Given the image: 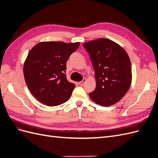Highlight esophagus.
Returning <instances> with one entry per match:
<instances>
[{
	"instance_id": "1",
	"label": "esophagus",
	"mask_w": 158,
	"mask_h": 158,
	"mask_svg": "<svg viewBox=\"0 0 158 158\" xmlns=\"http://www.w3.org/2000/svg\"><path fill=\"white\" fill-rule=\"evenodd\" d=\"M85 82H86V78H84L82 81H81V82H79V85H83Z\"/></svg>"
}]
</instances>
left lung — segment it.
I'll return each instance as SVG.
<instances>
[{
    "label": "left lung",
    "mask_w": 158,
    "mask_h": 158,
    "mask_svg": "<svg viewBox=\"0 0 158 158\" xmlns=\"http://www.w3.org/2000/svg\"><path fill=\"white\" fill-rule=\"evenodd\" d=\"M95 70L96 87L89 94L97 104L110 106L125 96L132 82L130 58L123 47L106 38L83 44Z\"/></svg>",
    "instance_id": "left-lung-1"
}]
</instances>
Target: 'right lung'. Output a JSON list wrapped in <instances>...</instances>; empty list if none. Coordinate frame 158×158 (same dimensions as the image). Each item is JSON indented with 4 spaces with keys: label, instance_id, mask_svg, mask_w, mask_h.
<instances>
[{
    "label": "right lung",
    "instance_id": "obj_1",
    "mask_svg": "<svg viewBox=\"0 0 158 158\" xmlns=\"http://www.w3.org/2000/svg\"><path fill=\"white\" fill-rule=\"evenodd\" d=\"M79 45V42L43 41L32 47L23 70L27 88L38 101L51 107L68 101L75 84L66 79V64Z\"/></svg>",
    "mask_w": 158,
    "mask_h": 158
}]
</instances>
